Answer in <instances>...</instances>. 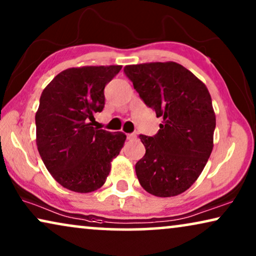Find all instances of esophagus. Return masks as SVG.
Wrapping results in <instances>:
<instances>
[{
    "mask_svg": "<svg viewBox=\"0 0 256 256\" xmlns=\"http://www.w3.org/2000/svg\"><path fill=\"white\" fill-rule=\"evenodd\" d=\"M128 140H135L136 138V134H128L127 135Z\"/></svg>",
    "mask_w": 256,
    "mask_h": 256,
    "instance_id": "obj_1",
    "label": "esophagus"
}]
</instances>
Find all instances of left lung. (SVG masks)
Wrapping results in <instances>:
<instances>
[{
  "mask_svg": "<svg viewBox=\"0 0 256 256\" xmlns=\"http://www.w3.org/2000/svg\"><path fill=\"white\" fill-rule=\"evenodd\" d=\"M124 72L143 102L163 118L156 135H140L146 146L135 166L140 184L157 197L180 194L197 180L212 152L211 96L194 73L174 62L128 65Z\"/></svg>",
  "mask_w": 256,
  "mask_h": 256,
  "instance_id": "8db88e82",
  "label": "left lung"
}]
</instances>
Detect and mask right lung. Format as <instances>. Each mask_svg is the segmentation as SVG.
<instances>
[{
    "instance_id": "right-lung-1",
    "label": "right lung",
    "mask_w": 256,
    "mask_h": 256,
    "mask_svg": "<svg viewBox=\"0 0 256 256\" xmlns=\"http://www.w3.org/2000/svg\"><path fill=\"white\" fill-rule=\"evenodd\" d=\"M122 66L68 68L45 87L36 113L38 152L52 177L68 190L87 194L104 184L126 135L92 127L104 107V86Z\"/></svg>"
}]
</instances>
